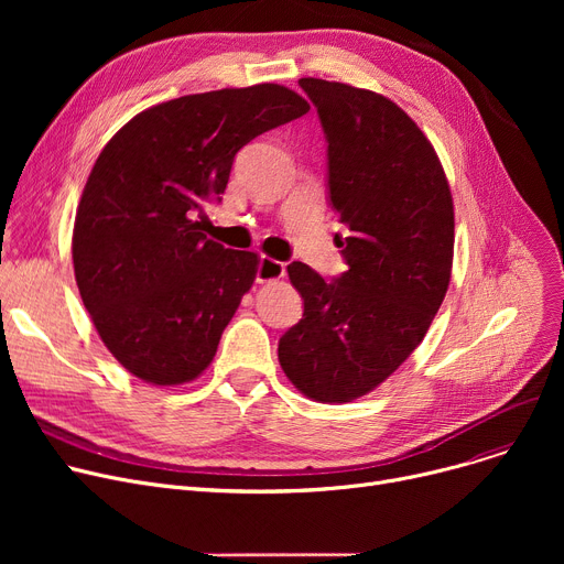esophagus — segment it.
I'll return each mask as SVG.
<instances>
[{"instance_id": "obj_1", "label": "esophagus", "mask_w": 564, "mask_h": 564, "mask_svg": "<svg viewBox=\"0 0 564 564\" xmlns=\"http://www.w3.org/2000/svg\"><path fill=\"white\" fill-rule=\"evenodd\" d=\"M285 274V264L270 258V256H262L258 260V270H256V281L258 283H272L279 281Z\"/></svg>"}]
</instances>
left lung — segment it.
<instances>
[{
	"instance_id": "obj_1",
	"label": "left lung",
	"mask_w": 564,
	"mask_h": 564,
	"mask_svg": "<svg viewBox=\"0 0 564 564\" xmlns=\"http://www.w3.org/2000/svg\"><path fill=\"white\" fill-rule=\"evenodd\" d=\"M300 86L327 137L349 270L324 281L288 264L304 315L281 336L279 361L306 398L343 404L375 391L425 338L451 283L453 196L430 139L393 100L315 77Z\"/></svg>"
}]
</instances>
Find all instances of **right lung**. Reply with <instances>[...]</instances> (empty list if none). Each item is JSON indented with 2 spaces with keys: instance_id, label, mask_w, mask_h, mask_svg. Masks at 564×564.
I'll use <instances>...</instances> for the list:
<instances>
[{
  "instance_id": "add662e5",
  "label": "right lung",
  "mask_w": 564,
  "mask_h": 564,
  "mask_svg": "<svg viewBox=\"0 0 564 564\" xmlns=\"http://www.w3.org/2000/svg\"><path fill=\"white\" fill-rule=\"evenodd\" d=\"M308 109L281 84L221 88L145 109L102 148L77 205L73 264L98 336L128 372L177 387L213 364L258 253L207 240L196 215L221 200L242 145Z\"/></svg>"
}]
</instances>
